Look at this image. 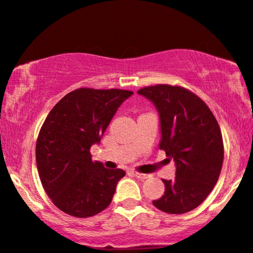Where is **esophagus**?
<instances>
[{"label":"esophagus","instance_id":"obj_1","mask_svg":"<svg viewBox=\"0 0 253 253\" xmlns=\"http://www.w3.org/2000/svg\"><path fill=\"white\" fill-rule=\"evenodd\" d=\"M132 174L135 175L136 178L141 179V180H145V179L148 178V174H144V173H139V172H134V171H133Z\"/></svg>","mask_w":253,"mask_h":253}]
</instances>
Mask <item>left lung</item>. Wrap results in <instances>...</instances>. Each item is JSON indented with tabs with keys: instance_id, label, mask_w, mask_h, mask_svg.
Listing matches in <instances>:
<instances>
[{
	"instance_id": "obj_1",
	"label": "left lung",
	"mask_w": 253,
	"mask_h": 253,
	"mask_svg": "<svg viewBox=\"0 0 253 253\" xmlns=\"http://www.w3.org/2000/svg\"><path fill=\"white\" fill-rule=\"evenodd\" d=\"M138 94L159 113V148L174 161L175 179L165 180V192L153 205L181 214L198 208L213 190L224 160L221 132L214 115L196 94L182 87L158 84Z\"/></svg>"
}]
</instances>
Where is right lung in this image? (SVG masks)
<instances>
[{"label": "right lung", "mask_w": 253, "mask_h": 253, "mask_svg": "<svg viewBox=\"0 0 253 253\" xmlns=\"http://www.w3.org/2000/svg\"><path fill=\"white\" fill-rule=\"evenodd\" d=\"M133 92L79 88L63 96L45 118L36 141L42 186L56 208L78 218L95 215L111 204L124 169L93 161L118 108Z\"/></svg>", "instance_id": "right-lung-1"}]
</instances>
